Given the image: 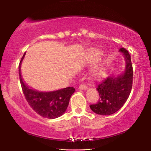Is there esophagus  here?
<instances>
[{
    "label": "esophagus",
    "instance_id": "obj_1",
    "mask_svg": "<svg viewBox=\"0 0 151 151\" xmlns=\"http://www.w3.org/2000/svg\"><path fill=\"white\" fill-rule=\"evenodd\" d=\"M79 88H80V89L84 90V89H86V88H87V86H86V84H80V85L79 86Z\"/></svg>",
    "mask_w": 151,
    "mask_h": 151
}]
</instances>
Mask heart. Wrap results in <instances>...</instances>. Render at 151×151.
<instances>
[{"instance_id":"1","label":"heart","mask_w":151,"mask_h":151,"mask_svg":"<svg viewBox=\"0 0 151 151\" xmlns=\"http://www.w3.org/2000/svg\"><path fill=\"white\" fill-rule=\"evenodd\" d=\"M101 56V53L98 51L93 50L90 51L88 54V62L91 64H94L97 63ZM92 76L94 78H102L104 76L105 70L103 67H98L92 70Z\"/></svg>"}]
</instances>
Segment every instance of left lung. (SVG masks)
Returning <instances> with one entry per match:
<instances>
[{
    "label": "left lung",
    "instance_id": "obj_1",
    "mask_svg": "<svg viewBox=\"0 0 151 151\" xmlns=\"http://www.w3.org/2000/svg\"><path fill=\"white\" fill-rule=\"evenodd\" d=\"M125 58L126 67L123 73L117 77L109 76L98 84L100 99L90 108L99 115H109L117 112L129 98L133 86V70L131 55L124 47L119 49Z\"/></svg>",
    "mask_w": 151,
    "mask_h": 151
}]
</instances>
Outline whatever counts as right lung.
<instances>
[{"instance_id":"right-lung-1","label":"right lung","mask_w":151,"mask_h":151,"mask_svg":"<svg viewBox=\"0 0 151 151\" xmlns=\"http://www.w3.org/2000/svg\"><path fill=\"white\" fill-rule=\"evenodd\" d=\"M25 53L20 60L18 71L22 92L28 104L35 112L45 118L54 119L61 116L67 110L73 87H67L54 91L42 92L31 88L24 83L21 77V63Z\"/></svg>"}]
</instances>
